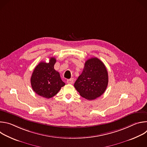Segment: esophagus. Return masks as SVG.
Masks as SVG:
<instances>
[{"instance_id": "34e87169", "label": "esophagus", "mask_w": 147, "mask_h": 147, "mask_svg": "<svg viewBox=\"0 0 147 147\" xmlns=\"http://www.w3.org/2000/svg\"><path fill=\"white\" fill-rule=\"evenodd\" d=\"M67 84H73L74 83V80L73 78H70V79H69L67 80Z\"/></svg>"}]
</instances>
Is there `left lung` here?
<instances>
[{
	"mask_svg": "<svg viewBox=\"0 0 147 147\" xmlns=\"http://www.w3.org/2000/svg\"><path fill=\"white\" fill-rule=\"evenodd\" d=\"M108 84V73L103 63L96 57L87 60L81 74L74 83L80 95L88 100L101 96Z\"/></svg>",
	"mask_w": 147,
	"mask_h": 147,
	"instance_id": "1",
	"label": "left lung"
}]
</instances>
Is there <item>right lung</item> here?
I'll return each mask as SVG.
<instances>
[{
	"label": "right lung",
	"instance_id": "1",
	"mask_svg": "<svg viewBox=\"0 0 147 147\" xmlns=\"http://www.w3.org/2000/svg\"><path fill=\"white\" fill-rule=\"evenodd\" d=\"M56 61L55 57H51L49 63L40 61L35 67L31 77L32 90L38 95L49 99L54 96L65 86L60 74L54 69Z\"/></svg>",
	"mask_w": 147,
	"mask_h": 147
}]
</instances>
